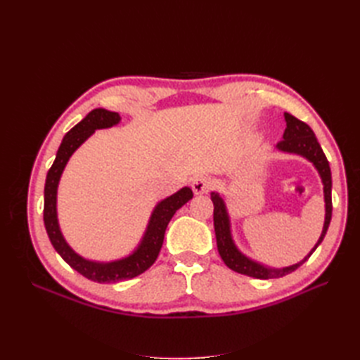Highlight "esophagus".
Segmentation results:
<instances>
[{
  "label": "esophagus",
  "instance_id": "obj_1",
  "mask_svg": "<svg viewBox=\"0 0 360 360\" xmlns=\"http://www.w3.org/2000/svg\"><path fill=\"white\" fill-rule=\"evenodd\" d=\"M212 186H213V181L210 177H207V176H198L192 180V191L197 195L210 192Z\"/></svg>",
  "mask_w": 360,
  "mask_h": 360
}]
</instances>
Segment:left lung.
<instances>
[{"label": "left lung", "instance_id": "left-lung-1", "mask_svg": "<svg viewBox=\"0 0 360 360\" xmlns=\"http://www.w3.org/2000/svg\"><path fill=\"white\" fill-rule=\"evenodd\" d=\"M285 122H287V127L284 132V139L279 141L276 148L281 151H287V153L300 155L303 158H307L308 160H311L314 163V167L317 168L324 186L323 189H324V201H326V219H324L323 233L319 238L317 245L312 248L311 252L304 257L300 263L292 264L290 267H284V269H270L243 255L233 242L231 230H230V217H228L225 202L216 192H212V201L214 205V210H213L214 234H216L217 250H219L221 258L224 259V263L228 267L237 271V274L252 276L257 279L282 278L291 274V271H294L297 267H300L323 242V238L326 233H328V228L332 219V174H330L329 160L323 153V148L319 144L317 138H315L312 129L307 123L300 122L299 118L292 117L288 112H285Z\"/></svg>", "mask_w": 360, "mask_h": 360}]
</instances>
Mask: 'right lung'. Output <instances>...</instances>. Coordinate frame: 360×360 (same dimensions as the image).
I'll use <instances>...</instances> for the list:
<instances>
[{
  "label": "right lung",
  "mask_w": 360,
  "mask_h": 360,
  "mask_svg": "<svg viewBox=\"0 0 360 360\" xmlns=\"http://www.w3.org/2000/svg\"><path fill=\"white\" fill-rule=\"evenodd\" d=\"M120 115L97 108L86 117L72 127L66 136L63 138V143L57 151L56 160H53L51 169L48 171L46 183H45V207H43V221H45L46 233L52 246L66 263L75 269L78 274L91 279L94 282H118L124 279H132L144 271L155 263L160 248L165 237V230L174 216L181 205L192 200L193 193L191 188H183L171 197L160 201L156 209L151 213L146 234L141 240L139 246L132 254L126 258L111 261V263H96V261L85 259L78 255L75 250L66 243L60 231L58 219H57V188L63 174L64 167L69 162L70 156L75 153L84 141L93 135L96 129L111 127L120 122Z\"/></svg>",
  "instance_id": "right-lung-1"
}]
</instances>
